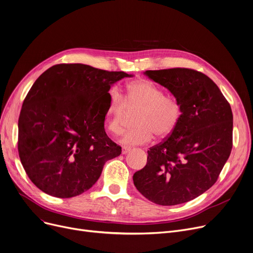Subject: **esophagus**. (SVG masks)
Here are the masks:
<instances>
[{
	"mask_svg": "<svg viewBox=\"0 0 253 253\" xmlns=\"http://www.w3.org/2000/svg\"><path fill=\"white\" fill-rule=\"evenodd\" d=\"M130 150H131V148H129V147H123V148H122V154L125 155V154L129 153Z\"/></svg>",
	"mask_w": 253,
	"mask_h": 253,
	"instance_id": "1",
	"label": "esophagus"
}]
</instances>
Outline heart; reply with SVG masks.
<instances>
[{
  "mask_svg": "<svg viewBox=\"0 0 253 253\" xmlns=\"http://www.w3.org/2000/svg\"><path fill=\"white\" fill-rule=\"evenodd\" d=\"M110 99L108 129L113 134L122 131L127 111L138 109L134 118L136 126L126 130L121 138L126 145L145 144L153 139L154 134L158 137L168 136L181 117L179 101L174 96L164 95L160 87L145 80L130 83L125 98L118 89H113Z\"/></svg>",
  "mask_w": 253,
  "mask_h": 253,
  "instance_id": "obj_1",
  "label": "heart"
}]
</instances>
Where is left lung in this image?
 <instances>
[{
  "mask_svg": "<svg viewBox=\"0 0 253 253\" xmlns=\"http://www.w3.org/2000/svg\"><path fill=\"white\" fill-rule=\"evenodd\" d=\"M179 101L177 126L148 151V162L133 174L138 192L163 206L189 202L215 183L233 147V114L217 85L191 69L145 71Z\"/></svg>",
  "mask_w": 253,
  "mask_h": 253,
  "instance_id": "obj_1",
  "label": "left lung"
}]
</instances>
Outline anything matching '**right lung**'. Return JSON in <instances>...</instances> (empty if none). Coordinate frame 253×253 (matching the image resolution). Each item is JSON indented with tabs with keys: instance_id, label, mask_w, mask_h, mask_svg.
<instances>
[{
	"instance_id": "1",
	"label": "right lung",
	"mask_w": 253,
	"mask_h": 253,
	"mask_svg": "<svg viewBox=\"0 0 253 253\" xmlns=\"http://www.w3.org/2000/svg\"><path fill=\"white\" fill-rule=\"evenodd\" d=\"M124 72L82 63L51 66L26 95L18 120V153L32 182L44 193L72 198L89 190L106 161L121 155L104 130L113 84Z\"/></svg>"
}]
</instances>
